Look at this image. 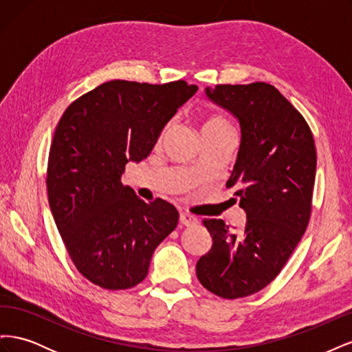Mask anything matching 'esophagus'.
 <instances>
[{
    "label": "esophagus",
    "mask_w": 352,
    "mask_h": 352,
    "mask_svg": "<svg viewBox=\"0 0 352 352\" xmlns=\"http://www.w3.org/2000/svg\"><path fill=\"white\" fill-rule=\"evenodd\" d=\"M180 223L185 226H194L198 223V219L192 214H189V212H180V217H179Z\"/></svg>",
    "instance_id": "obj_1"
}]
</instances>
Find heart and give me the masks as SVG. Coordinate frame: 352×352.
<instances>
[{
  "label": "heart",
  "mask_w": 352,
  "mask_h": 352,
  "mask_svg": "<svg viewBox=\"0 0 352 352\" xmlns=\"http://www.w3.org/2000/svg\"><path fill=\"white\" fill-rule=\"evenodd\" d=\"M202 131L207 132H223V131H232L228 122L221 117H210V119L202 126Z\"/></svg>",
  "instance_id": "b5f03b06"
}]
</instances>
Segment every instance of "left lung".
Wrapping results in <instances>:
<instances>
[{
    "label": "left lung",
    "mask_w": 352,
    "mask_h": 352,
    "mask_svg": "<svg viewBox=\"0 0 352 352\" xmlns=\"http://www.w3.org/2000/svg\"><path fill=\"white\" fill-rule=\"evenodd\" d=\"M208 101L230 113L241 144L228 186H235L245 226L230 232L207 219L211 248L197 261V278L228 300L267 286L283 269L307 229L316 179V145L304 117L264 82L206 88Z\"/></svg>",
    "instance_id": "1"
}]
</instances>
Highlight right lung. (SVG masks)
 Returning <instances> with one entry per match:
<instances>
[{
    "mask_svg": "<svg viewBox=\"0 0 352 352\" xmlns=\"http://www.w3.org/2000/svg\"><path fill=\"white\" fill-rule=\"evenodd\" d=\"M197 91L184 80H110L60 119L48 157L50 208L72 261L92 283L114 291L141 283L153 252L177 226L175 206L162 198L146 204L122 176L127 163L150 155Z\"/></svg>",
    "mask_w": 352,
    "mask_h": 352,
    "instance_id": "add662e5",
    "label": "right lung"
}]
</instances>
